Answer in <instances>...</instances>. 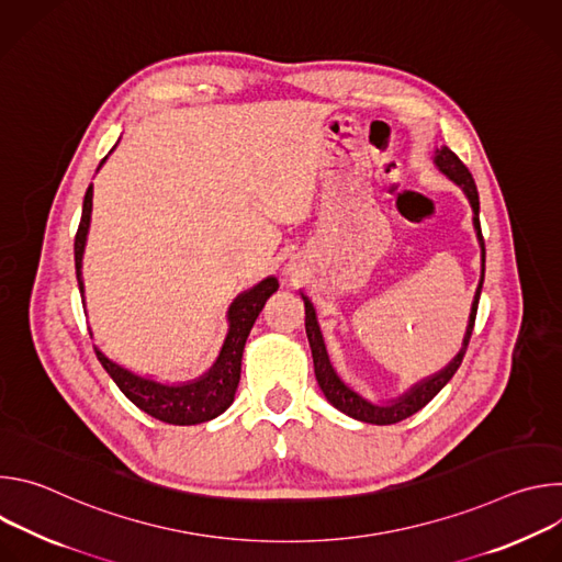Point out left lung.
I'll list each match as a JSON object with an SVG mask.
<instances>
[{
  "label": "left lung",
  "mask_w": 562,
  "mask_h": 562,
  "mask_svg": "<svg viewBox=\"0 0 562 562\" xmlns=\"http://www.w3.org/2000/svg\"><path fill=\"white\" fill-rule=\"evenodd\" d=\"M434 165L447 180H451L456 187H460L464 198L469 200V206L473 211V217H471L473 220V231H475L477 245H480V282H477V289H475V295H473V302H471L469 323H467V331H464V338H462V347L449 360V364H445L434 375H427V378L418 380L403 395L391 397V400H386V403H373V400H369L356 386H351L347 380H342V375L331 364V358H329V351H327V345H325V336H323V331H319L315 306L308 300V295H304L300 291V295L304 300V327H306V338H308V347H311V356H313L315 380H317L319 389H323L325 397L338 412H342L349 418H356L360 423L395 425L400 420H405V418L418 414L425 405H429L431 400L440 393V389L453 378L458 367L462 364V358H464L471 331H473L477 300H480V291H483V282H485V239H483V231H480V200H477L475 182H473L469 169L460 162L458 155L451 148H447V146L436 148L434 150Z\"/></svg>",
  "instance_id": "left-lung-1"
}]
</instances>
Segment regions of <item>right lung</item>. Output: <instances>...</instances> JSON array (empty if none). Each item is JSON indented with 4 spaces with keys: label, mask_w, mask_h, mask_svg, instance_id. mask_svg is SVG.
<instances>
[{
    "label": "right lung",
    "mask_w": 562,
    "mask_h": 562,
    "mask_svg": "<svg viewBox=\"0 0 562 562\" xmlns=\"http://www.w3.org/2000/svg\"><path fill=\"white\" fill-rule=\"evenodd\" d=\"M106 157L100 162L98 171L106 162ZM91 211H93V184L87 189L85 204H82V220H79L77 235H75V273H77L79 293L82 295H85L82 258H85L87 237L91 228ZM278 286H280L278 278L269 276L256 286L239 293L231 302L226 311L228 331L220 349V356L213 362V367L195 380L171 384V382H159L155 378L133 373L131 369L117 364L100 347L93 345L95 356L106 369V373L113 378V382L120 386V391L144 414L169 425H200V423L213 420L220 414H224L233 403L237 384H239V371H243V353H245L247 338L251 334V327L256 325L260 311L265 308L267 300L278 291ZM82 302L87 306V300Z\"/></svg>",
    "instance_id": "right-lung-1"
}]
</instances>
